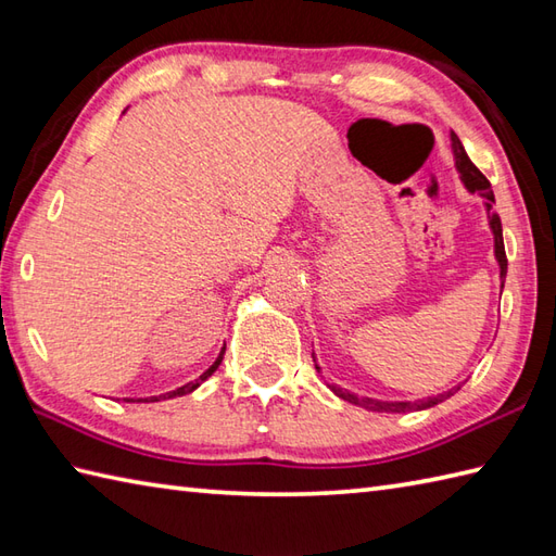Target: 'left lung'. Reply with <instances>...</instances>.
<instances>
[{
  "label": "left lung",
  "instance_id": "obj_1",
  "mask_svg": "<svg viewBox=\"0 0 556 556\" xmlns=\"http://www.w3.org/2000/svg\"><path fill=\"white\" fill-rule=\"evenodd\" d=\"M452 150H454V160H456V169L460 174V181L466 184V188L470 193H480L482 198L488 200L485 207H488V215H490V229L494 233V257H497L500 263V277L504 279L506 277V253H504V236H502V219L497 212H492V203H494V193L490 191V181L485 179V174H482L473 162H470V157L466 155L464 146H460L458 136L452 131ZM315 361V356H313ZM317 368V365H315ZM320 370V368H317ZM329 389L339 396L349 401V404H356V406H363L368 410H377V413H406V410H422V408H430L434 404H440V401L454 396L460 387L456 389H448V392L444 394H437V396H428V399H420V401H380V399H370V396H356L351 394L349 389H341V387H334L329 384Z\"/></svg>",
  "mask_w": 556,
  "mask_h": 556
}]
</instances>
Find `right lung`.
I'll use <instances>...</instances> for the list:
<instances>
[{
	"instance_id": "add662e5",
	"label": "right lung",
	"mask_w": 556,
	"mask_h": 556,
	"mask_svg": "<svg viewBox=\"0 0 556 556\" xmlns=\"http://www.w3.org/2000/svg\"><path fill=\"white\" fill-rule=\"evenodd\" d=\"M222 356H224V351L219 353V356H217V361L215 363H212L210 365V368L203 372V375H200L198 377V380L195 382H188V384H184V387H179V389H174V392H167V394H160V396H150V399H138V401H162V399H174V396H184V394H191L193 392V389H198L200 387V382H205L207 380V377L212 375V372H215L217 368H219V363H222ZM128 401V399H126ZM134 401V399H131Z\"/></svg>"
}]
</instances>
